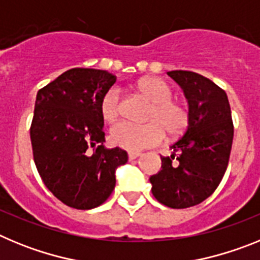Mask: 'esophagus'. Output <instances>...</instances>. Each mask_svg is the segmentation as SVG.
I'll return each instance as SVG.
<instances>
[{"label": "esophagus", "instance_id": "34e87169", "mask_svg": "<svg viewBox=\"0 0 260 260\" xmlns=\"http://www.w3.org/2000/svg\"><path fill=\"white\" fill-rule=\"evenodd\" d=\"M139 156H141L139 152H128V160H135V158H138Z\"/></svg>", "mask_w": 260, "mask_h": 260}]
</instances>
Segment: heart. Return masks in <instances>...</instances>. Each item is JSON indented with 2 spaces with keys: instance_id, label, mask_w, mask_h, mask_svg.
<instances>
[{
  "instance_id": "heart-1",
  "label": "heart",
  "mask_w": 260,
  "mask_h": 260,
  "mask_svg": "<svg viewBox=\"0 0 260 260\" xmlns=\"http://www.w3.org/2000/svg\"><path fill=\"white\" fill-rule=\"evenodd\" d=\"M139 91L152 103L147 114L148 123L138 125L122 121L110 130V141L123 150L138 152L148 147L157 146L165 138L178 137L185 132L189 122L187 109L174 102L173 89L158 78H147L139 83ZM121 96L118 89L110 88L100 102V116L107 123H113L121 114Z\"/></svg>"
}]
</instances>
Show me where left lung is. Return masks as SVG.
Listing matches in <instances>:
<instances>
[{
	"instance_id": "1",
	"label": "left lung",
	"mask_w": 260,
	"mask_h": 260,
	"mask_svg": "<svg viewBox=\"0 0 260 260\" xmlns=\"http://www.w3.org/2000/svg\"><path fill=\"white\" fill-rule=\"evenodd\" d=\"M168 75L183 89L189 122L181 139L161 157V171L150 177L152 194L171 208H187L207 199L221 182L233 143L228 96L212 80L192 71Z\"/></svg>"
}]
</instances>
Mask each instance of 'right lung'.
<instances>
[{"mask_svg":"<svg viewBox=\"0 0 260 260\" xmlns=\"http://www.w3.org/2000/svg\"><path fill=\"white\" fill-rule=\"evenodd\" d=\"M116 79L105 70L70 69L36 96L29 130L34 160L49 191L69 207L104 203L116 186V169L127 162L126 151L104 146L100 102Z\"/></svg>","mask_w":260,"mask_h":260,"instance_id":"right-lung-1","label":"right lung"}]
</instances>
